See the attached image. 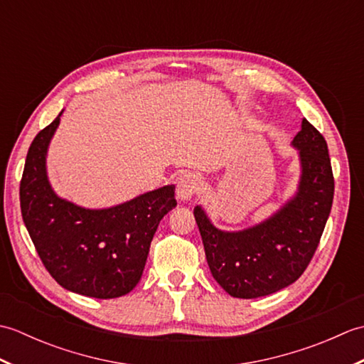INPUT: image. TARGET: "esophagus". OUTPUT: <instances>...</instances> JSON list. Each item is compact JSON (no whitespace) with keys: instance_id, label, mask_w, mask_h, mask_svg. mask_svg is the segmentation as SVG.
<instances>
[{"instance_id":"1","label":"esophagus","mask_w":364,"mask_h":364,"mask_svg":"<svg viewBox=\"0 0 364 364\" xmlns=\"http://www.w3.org/2000/svg\"><path fill=\"white\" fill-rule=\"evenodd\" d=\"M202 189V178L197 173H186L183 175L176 183V197L186 202Z\"/></svg>"}]
</instances>
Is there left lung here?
<instances>
[{
  "label": "left lung",
  "instance_id": "8db88e82",
  "mask_svg": "<svg viewBox=\"0 0 364 364\" xmlns=\"http://www.w3.org/2000/svg\"><path fill=\"white\" fill-rule=\"evenodd\" d=\"M292 145L300 150L301 180L288 205L259 225L227 233L194 210L208 266L230 296L255 299L280 291L305 272L333 203L335 178L327 142L306 119Z\"/></svg>",
  "mask_w": 364,
  "mask_h": 364
}]
</instances>
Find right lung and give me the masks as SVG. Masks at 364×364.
Instances as JSON below:
<instances>
[{"mask_svg": "<svg viewBox=\"0 0 364 364\" xmlns=\"http://www.w3.org/2000/svg\"><path fill=\"white\" fill-rule=\"evenodd\" d=\"M60 114L28 150L20 181L23 222L42 264L63 288L95 299L125 296L141 280L161 219L176 206L175 186L107 210L59 198L46 178L45 156Z\"/></svg>", "mask_w": 364, "mask_h": 364, "instance_id": "obj_1", "label": "right lung"}]
</instances>
